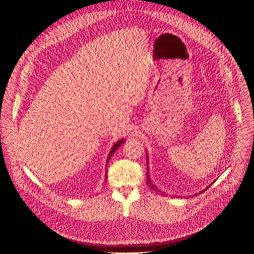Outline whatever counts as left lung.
<instances>
[{
    "mask_svg": "<svg viewBox=\"0 0 254 254\" xmlns=\"http://www.w3.org/2000/svg\"><path fill=\"white\" fill-rule=\"evenodd\" d=\"M148 157H149V156H148V153H147V163H149V161H148ZM147 172H148V173H147V184L149 185V187H150V188H152L154 191L159 192V194H161V195H165V192H162L161 190H159V188H157V186H156V185H154V184H153V182L151 181V179H150V174H149V167H147ZM212 184H213V183H212ZM210 186H211V185H210ZM210 186H209V187H210ZM209 187H207L205 190H202V192L206 191ZM202 192H199V193H197V194H195V195H199V194H201Z\"/></svg>",
    "mask_w": 254,
    "mask_h": 254,
    "instance_id": "obj_1",
    "label": "left lung"
}]
</instances>
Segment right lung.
I'll return each mask as SVG.
<instances>
[{
  "instance_id": "1",
  "label": "right lung",
  "mask_w": 254,
  "mask_h": 254,
  "mask_svg": "<svg viewBox=\"0 0 254 254\" xmlns=\"http://www.w3.org/2000/svg\"><path fill=\"white\" fill-rule=\"evenodd\" d=\"M125 138H122V139H120V140H118L114 146H113V148H112V150H111V152H110V155L107 156V160H106V166H107V164H108V162H110V160H111V158L113 157V155L115 154V152L122 146V144L125 142ZM106 171V170H105ZM104 178H105V181H106V179H107V176H106V174H105V176H104Z\"/></svg>"
}]
</instances>
